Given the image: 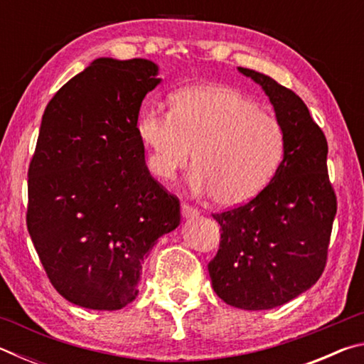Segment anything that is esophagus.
I'll list each match as a JSON object with an SVG mask.
<instances>
[{"label": "esophagus", "mask_w": 364, "mask_h": 364, "mask_svg": "<svg viewBox=\"0 0 364 364\" xmlns=\"http://www.w3.org/2000/svg\"><path fill=\"white\" fill-rule=\"evenodd\" d=\"M181 215H183V218L191 220V218L199 217V210L189 204H181Z\"/></svg>", "instance_id": "34e87169"}]
</instances>
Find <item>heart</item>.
<instances>
[{
    "label": "heart",
    "instance_id": "1",
    "mask_svg": "<svg viewBox=\"0 0 364 364\" xmlns=\"http://www.w3.org/2000/svg\"><path fill=\"white\" fill-rule=\"evenodd\" d=\"M136 133L149 167L168 181L189 164L191 189L221 207L254 199L279 170L286 151L281 123L226 85L186 86L170 96V114L139 110Z\"/></svg>",
    "mask_w": 364,
    "mask_h": 364
}]
</instances>
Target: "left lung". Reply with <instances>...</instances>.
<instances>
[{"label":"left lung","instance_id":"1","mask_svg":"<svg viewBox=\"0 0 364 364\" xmlns=\"http://www.w3.org/2000/svg\"><path fill=\"white\" fill-rule=\"evenodd\" d=\"M237 70L269 97L286 134V151L260 194L245 205L213 215L221 241L208 274L213 291L228 305L271 310L319 279L337 202L326 167L328 143L305 102L264 73Z\"/></svg>","mask_w":364,"mask_h":364}]
</instances>
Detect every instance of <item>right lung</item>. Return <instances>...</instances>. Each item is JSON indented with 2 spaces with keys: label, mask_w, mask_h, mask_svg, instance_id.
Segmentation results:
<instances>
[{
  "label": "right lung",
  "mask_w": 364,
  "mask_h": 364,
  "mask_svg": "<svg viewBox=\"0 0 364 364\" xmlns=\"http://www.w3.org/2000/svg\"><path fill=\"white\" fill-rule=\"evenodd\" d=\"M147 59H95L48 102L28 168L27 228L54 289L90 310L136 299L144 258L180 225L136 133L162 82Z\"/></svg>",
  "instance_id": "add662e5"
}]
</instances>
